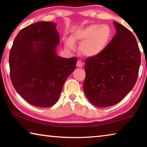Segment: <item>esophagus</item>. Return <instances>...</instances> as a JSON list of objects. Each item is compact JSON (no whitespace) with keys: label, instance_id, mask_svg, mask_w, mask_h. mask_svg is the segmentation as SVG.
I'll return each mask as SVG.
<instances>
[{"label":"esophagus","instance_id":"esophagus-1","mask_svg":"<svg viewBox=\"0 0 147 147\" xmlns=\"http://www.w3.org/2000/svg\"><path fill=\"white\" fill-rule=\"evenodd\" d=\"M76 66L78 67H82V66H83L82 61L81 60H80V59H78V60L77 61Z\"/></svg>","mask_w":147,"mask_h":147}]
</instances>
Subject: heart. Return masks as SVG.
Returning a JSON list of instances; mask_svg holds the SVG:
<instances>
[{"mask_svg":"<svg viewBox=\"0 0 147 147\" xmlns=\"http://www.w3.org/2000/svg\"><path fill=\"white\" fill-rule=\"evenodd\" d=\"M112 32L106 24H90L78 29L72 35L73 41L82 42L80 52L87 57H94L102 52L110 40ZM71 39L66 41V45L69 49L74 48V43Z\"/></svg>","mask_w":147,"mask_h":147,"instance_id":"b5f03b06","label":"heart"}]
</instances>
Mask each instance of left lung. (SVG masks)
<instances>
[{"label": "left lung", "instance_id": "1", "mask_svg": "<svg viewBox=\"0 0 147 147\" xmlns=\"http://www.w3.org/2000/svg\"><path fill=\"white\" fill-rule=\"evenodd\" d=\"M116 34L98 55L86 59L84 91L98 107L119 102L136 83L141 53L135 36L126 27L113 22Z\"/></svg>", "mask_w": 147, "mask_h": 147}]
</instances>
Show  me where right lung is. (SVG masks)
Instances as JSON below:
<instances>
[{"label":"right lung","instance_id":"1","mask_svg":"<svg viewBox=\"0 0 147 147\" xmlns=\"http://www.w3.org/2000/svg\"><path fill=\"white\" fill-rule=\"evenodd\" d=\"M56 25L42 21L25 27L17 35L9 53L15 89L29 104L39 108L57 102L65 82L76 68V57L57 55L59 36Z\"/></svg>","mask_w":147,"mask_h":147}]
</instances>
